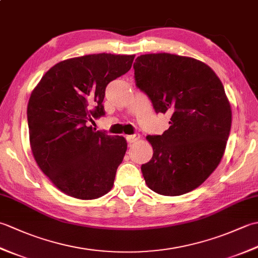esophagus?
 <instances>
[{
  "label": "esophagus",
  "mask_w": 258,
  "mask_h": 258,
  "mask_svg": "<svg viewBox=\"0 0 258 258\" xmlns=\"http://www.w3.org/2000/svg\"><path fill=\"white\" fill-rule=\"evenodd\" d=\"M139 140H140V134H133V135L126 136V141H127L128 143H135V142H138Z\"/></svg>",
  "instance_id": "obj_1"
}]
</instances>
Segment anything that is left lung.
Returning a JSON list of instances; mask_svg holds the SVG:
<instances>
[{
    "mask_svg": "<svg viewBox=\"0 0 258 258\" xmlns=\"http://www.w3.org/2000/svg\"><path fill=\"white\" fill-rule=\"evenodd\" d=\"M135 84L156 113L172 115L162 135H149L153 157L142 165L155 193L182 195L215 171L232 125L231 105L221 80L199 59L169 53L144 54L133 65Z\"/></svg>",
    "mask_w": 258,
    "mask_h": 258,
    "instance_id": "obj_1",
    "label": "left lung"
}]
</instances>
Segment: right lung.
Returning a JSON list of instances; mask_svg holds the SVG:
<instances>
[{"instance_id":"obj_1","label":"right lung","mask_w":258,"mask_h":258,"mask_svg":"<svg viewBox=\"0 0 258 258\" xmlns=\"http://www.w3.org/2000/svg\"><path fill=\"white\" fill-rule=\"evenodd\" d=\"M134 57L100 53L65 59L48 70L32 92L27 123L33 156L69 196L95 200L113 187L127 143L123 136L89 125L105 114L107 84L127 73Z\"/></svg>"}]
</instances>
